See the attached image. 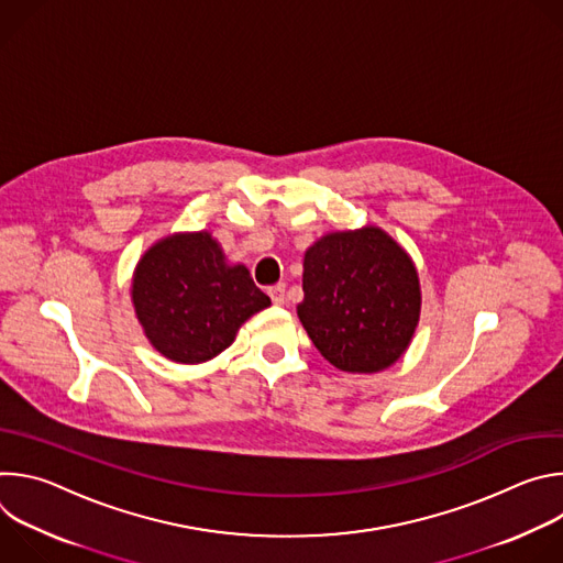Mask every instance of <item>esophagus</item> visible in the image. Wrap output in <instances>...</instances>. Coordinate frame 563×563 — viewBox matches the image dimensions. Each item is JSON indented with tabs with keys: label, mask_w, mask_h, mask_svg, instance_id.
Segmentation results:
<instances>
[{
	"label": "esophagus",
	"mask_w": 563,
	"mask_h": 563,
	"mask_svg": "<svg viewBox=\"0 0 563 563\" xmlns=\"http://www.w3.org/2000/svg\"><path fill=\"white\" fill-rule=\"evenodd\" d=\"M267 294L272 296V302H274V305H285V285H283V283L272 285V287L267 289Z\"/></svg>",
	"instance_id": "obj_1"
}]
</instances>
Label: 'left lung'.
<instances>
[{"instance_id":"left-lung-1","label":"left lung","mask_w":563,"mask_h":563,"mask_svg":"<svg viewBox=\"0 0 563 563\" xmlns=\"http://www.w3.org/2000/svg\"><path fill=\"white\" fill-rule=\"evenodd\" d=\"M296 307L316 350L334 367H389L415 336L421 287L412 258L378 227L328 233L305 252Z\"/></svg>"}]
</instances>
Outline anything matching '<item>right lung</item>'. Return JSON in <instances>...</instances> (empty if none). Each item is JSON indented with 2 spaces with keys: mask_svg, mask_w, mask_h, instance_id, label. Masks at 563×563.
<instances>
[{
  "mask_svg": "<svg viewBox=\"0 0 563 563\" xmlns=\"http://www.w3.org/2000/svg\"><path fill=\"white\" fill-rule=\"evenodd\" d=\"M131 298L148 343L169 361L205 363L272 305L245 265H227L209 231L167 235L140 258Z\"/></svg>",
  "mask_w": 563,
  "mask_h": 563,
  "instance_id": "right-lung-1",
  "label": "right lung"
}]
</instances>
